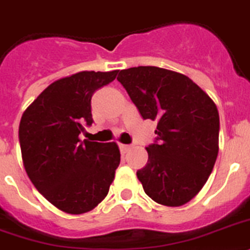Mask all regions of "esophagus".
<instances>
[{
    "label": "esophagus",
    "instance_id": "1",
    "mask_svg": "<svg viewBox=\"0 0 250 250\" xmlns=\"http://www.w3.org/2000/svg\"><path fill=\"white\" fill-rule=\"evenodd\" d=\"M131 148V146L129 145H123V144H119V150H121L122 154H125L127 151Z\"/></svg>",
    "mask_w": 250,
    "mask_h": 250
}]
</instances>
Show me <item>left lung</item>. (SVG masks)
Returning a JSON list of instances; mask_svg holds the SVG:
<instances>
[{
	"instance_id": "8db88e82",
	"label": "left lung",
	"mask_w": 250,
	"mask_h": 250,
	"mask_svg": "<svg viewBox=\"0 0 250 250\" xmlns=\"http://www.w3.org/2000/svg\"><path fill=\"white\" fill-rule=\"evenodd\" d=\"M144 119H157L156 140L146 147L147 164L137 170L155 202H189L208 179L219 152L216 104L189 77L154 66L119 71L117 77Z\"/></svg>"
}]
</instances>
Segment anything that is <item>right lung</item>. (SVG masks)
Masks as SVG:
<instances>
[{
	"mask_svg": "<svg viewBox=\"0 0 250 250\" xmlns=\"http://www.w3.org/2000/svg\"><path fill=\"white\" fill-rule=\"evenodd\" d=\"M118 71H83L50 83L25 110L19 127L25 170L53 206L72 215L95 208L106 197L121 163L115 142L81 141L93 125L91 98Z\"/></svg>",
	"mask_w": 250,
	"mask_h": 250,
	"instance_id": "right-lung-1",
	"label": "right lung"
}]
</instances>
